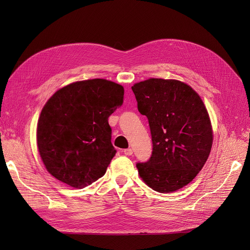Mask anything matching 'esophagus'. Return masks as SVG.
<instances>
[{
  "instance_id": "1",
  "label": "esophagus",
  "mask_w": 250,
  "mask_h": 250,
  "mask_svg": "<svg viewBox=\"0 0 250 250\" xmlns=\"http://www.w3.org/2000/svg\"><path fill=\"white\" fill-rule=\"evenodd\" d=\"M124 154H125V155H126V156L132 155V154H133V150L130 149V148H128V149H125V150H124Z\"/></svg>"
}]
</instances>
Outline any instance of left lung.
I'll list each match as a JSON object with an SVG mask.
<instances>
[{
	"instance_id": "obj_1",
	"label": "left lung",
	"mask_w": 250,
	"mask_h": 250,
	"mask_svg": "<svg viewBox=\"0 0 250 250\" xmlns=\"http://www.w3.org/2000/svg\"><path fill=\"white\" fill-rule=\"evenodd\" d=\"M132 89L153 143L150 159L137 163L139 174L158 192L180 189L198 175L211 152L213 132L205 104L177 80L152 78Z\"/></svg>"
}]
</instances>
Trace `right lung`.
Instances as JSON below:
<instances>
[{"label":"right lung","mask_w":250,"mask_h":250,"mask_svg":"<svg viewBox=\"0 0 250 250\" xmlns=\"http://www.w3.org/2000/svg\"><path fill=\"white\" fill-rule=\"evenodd\" d=\"M124 87L104 79L58 90L37 123V147L47 171L75 188L102 177L116 150L108 117L123 105Z\"/></svg>","instance_id":"right-lung-1"}]
</instances>
